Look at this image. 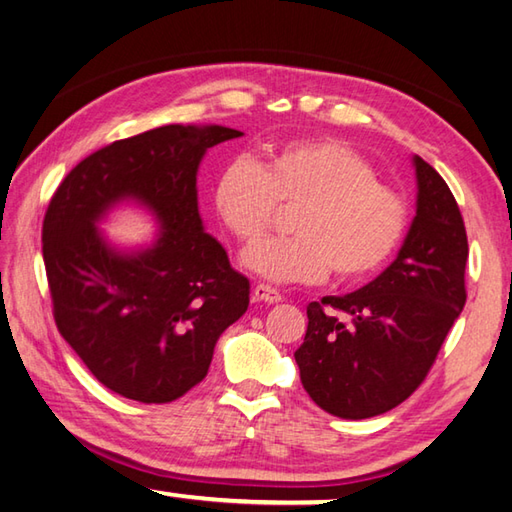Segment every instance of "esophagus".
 Wrapping results in <instances>:
<instances>
[{"label":"esophagus","instance_id":"obj_1","mask_svg":"<svg viewBox=\"0 0 512 512\" xmlns=\"http://www.w3.org/2000/svg\"><path fill=\"white\" fill-rule=\"evenodd\" d=\"M253 293H255V300H259V302H266V304L282 302V293L268 284H257Z\"/></svg>","mask_w":512,"mask_h":512}]
</instances>
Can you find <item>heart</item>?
Here are the masks:
<instances>
[{
    "label": "heart",
    "instance_id": "heart-1",
    "mask_svg": "<svg viewBox=\"0 0 512 512\" xmlns=\"http://www.w3.org/2000/svg\"><path fill=\"white\" fill-rule=\"evenodd\" d=\"M291 210L293 237L248 250L244 262L271 282L342 284L376 275L401 248L410 226L403 194L378 181L365 156L333 138L284 143L262 163L237 159L212 185V210L241 246H253Z\"/></svg>",
    "mask_w": 512,
    "mask_h": 512
}]
</instances>
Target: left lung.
Here are the masks:
<instances>
[{"label": "left lung", "mask_w": 512, "mask_h": 512, "mask_svg": "<svg viewBox=\"0 0 512 512\" xmlns=\"http://www.w3.org/2000/svg\"><path fill=\"white\" fill-rule=\"evenodd\" d=\"M418 203L401 253L374 282L306 306L295 351L315 405L340 418L385 414L410 398L466 306L468 235L457 199L414 156Z\"/></svg>", "instance_id": "left-lung-1"}]
</instances>
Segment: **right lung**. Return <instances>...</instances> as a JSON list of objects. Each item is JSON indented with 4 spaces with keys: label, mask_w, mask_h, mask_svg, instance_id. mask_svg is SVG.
<instances>
[{
    "label": "right lung",
    "mask_w": 512,
    "mask_h": 512,
    "mask_svg": "<svg viewBox=\"0 0 512 512\" xmlns=\"http://www.w3.org/2000/svg\"><path fill=\"white\" fill-rule=\"evenodd\" d=\"M241 132L165 125L82 159L53 192L42 255L60 336L102 385L138 403H172L208 374L217 338L248 309L250 282L203 232L197 170ZM134 196L162 219L157 246L118 256L93 224Z\"/></svg>",
    "instance_id": "1"
}]
</instances>
